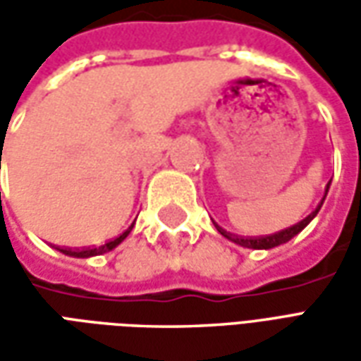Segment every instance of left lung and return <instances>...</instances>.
Returning <instances> with one entry per match:
<instances>
[{
    "mask_svg": "<svg viewBox=\"0 0 361 361\" xmlns=\"http://www.w3.org/2000/svg\"><path fill=\"white\" fill-rule=\"evenodd\" d=\"M329 185H331V181H329ZM329 185H326L325 189V197H326V191H329ZM325 197L321 199V203L317 204V209L311 212V214H307L302 222H298V224L286 228V230H280V232H276V234L261 235V238H242V235L230 234V232H226V230H222V228L219 226H216V230H219L220 234L224 235V238H228L230 242L238 243V245H242V247H250V250H272V247H276V245H282V243L290 242L295 234H300L303 228L307 226L311 220L315 219V214H317L319 209H321V204H323V201H325Z\"/></svg>",
    "mask_w": 361,
    "mask_h": 361,
    "instance_id": "left-lung-1",
    "label": "left lung"
}]
</instances>
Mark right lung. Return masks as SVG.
I'll return each instance as SVG.
<instances>
[{"label": "right lung", "instance_id": "obj_1", "mask_svg": "<svg viewBox=\"0 0 361 361\" xmlns=\"http://www.w3.org/2000/svg\"><path fill=\"white\" fill-rule=\"evenodd\" d=\"M133 228V226H131ZM131 228H127L126 232L118 238H114L110 242H106L104 245H98V247H85V250H71V247H59L61 253H66V255H71V257H94V255H102V253H108L114 247H118L119 243L126 240L129 232H131Z\"/></svg>", "mask_w": 361, "mask_h": 361}]
</instances>
